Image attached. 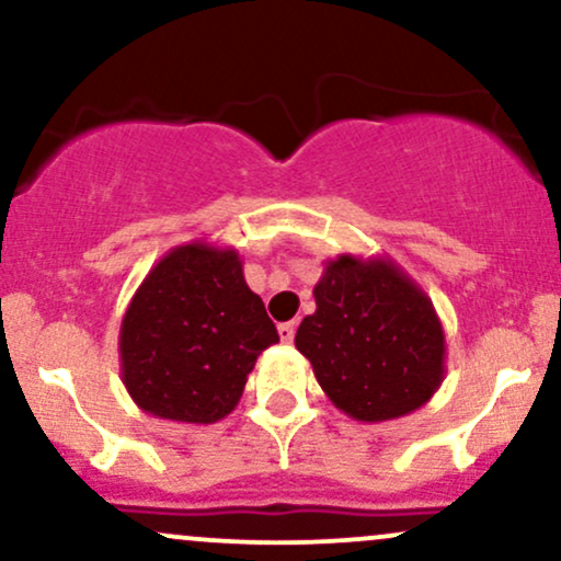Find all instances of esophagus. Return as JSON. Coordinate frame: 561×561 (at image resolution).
I'll use <instances>...</instances> for the list:
<instances>
[{"label":"esophagus","mask_w":561,"mask_h":561,"mask_svg":"<svg viewBox=\"0 0 561 561\" xmlns=\"http://www.w3.org/2000/svg\"><path fill=\"white\" fill-rule=\"evenodd\" d=\"M295 321H285V324H279V337H282V343H293V337H295Z\"/></svg>","instance_id":"esophagus-1"}]
</instances>
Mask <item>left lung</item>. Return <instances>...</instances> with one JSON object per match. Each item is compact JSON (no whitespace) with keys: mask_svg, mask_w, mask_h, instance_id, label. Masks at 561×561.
I'll return each mask as SVG.
<instances>
[{"mask_svg":"<svg viewBox=\"0 0 561 561\" xmlns=\"http://www.w3.org/2000/svg\"><path fill=\"white\" fill-rule=\"evenodd\" d=\"M317 311L295 347L321 390L356 422H388L422 409L446 379V332L433 300L388 255L343 253L313 287Z\"/></svg>","mask_w":561,"mask_h":561,"instance_id":"8db88e82","label":"left lung"}]
</instances>
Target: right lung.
<instances>
[{"label": "right lung", "instance_id": "1", "mask_svg": "<svg viewBox=\"0 0 561 561\" xmlns=\"http://www.w3.org/2000/svg\"><path fill=\"white\" fill-rule=\"evenodd\" d=\"M279 343L240 253L205 240L169 250L128 302L121 379L145 414L214 424L234 411L268 345Z\"/></svg>", "mask_w": 561, "mask_h": 561}]
</instances>
